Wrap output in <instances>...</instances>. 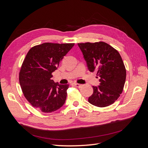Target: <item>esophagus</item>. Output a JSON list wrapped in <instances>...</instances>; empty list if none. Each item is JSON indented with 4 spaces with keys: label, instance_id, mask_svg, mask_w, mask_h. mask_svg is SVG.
<instances>
[{
    "label": "esophagus",
    "instance_id": "obj_1",
    "mask_svg": "<svg viewBox=\"0 0 148 148\" xmlns=\"http://www.w3.org/2000/svg\"><path fill=\"white\" fill-rule=\"evenodd\" d=\"M74 85H75V86H76V87H77V88H82V84H78V83H74Z\"/></svg>",
    "mask_w": 148,
    "mask_h": 148
}]
</instances>
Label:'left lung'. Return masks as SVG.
<instances>
[{
	"label": "left lung",
	"instance_id": "obj_1",
	"mask_svg": "<svg viewBox=\"0 0 148 148\" xmlns=\"http://www.w3.org/2000/svg\"><path fill=\"white\" fill-rule=\"evenodd\" d=\"M88 70L97 71L99 85L92 86L90 104L99 107L109 106L122 94L126 79V69L119 52L104 42L78 43Z\"/></svg>",
	"mask_w": 148,
	"mask_h": 148
}]
</instances>
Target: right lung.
Masks as SVG:
<instances>
[{
  "mask_svg": "<svg viewBox=\"0 0 148 148\" xmlns=\"http://www.w3.org/2000/svg\"><path fill=\"white\" fill-rule=\"evenodd\" d=\"M74 43L46 42L31 48L19 73V82L26 99L42 112H52L63 106L69 84L51 79L60 61Z\"/></svg>",
  "mask_w": 148,
  "mask_h": 148,
  "instance_id": "obj_1",
  "label": "right lung"
}]
</instances>
